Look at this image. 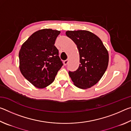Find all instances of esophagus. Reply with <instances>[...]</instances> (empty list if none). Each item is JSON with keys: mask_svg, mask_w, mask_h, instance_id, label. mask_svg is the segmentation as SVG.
Wrapping results in <instances>:
<instances>
[{"mask_svg": "<svg viewBox=\"0 0 131 131\" xmlns=\"http://www.w3.org/2000/svg\"><path fill=\"white\" fill-rule=\"evenodd\" d=\"M68 62H69V59H66V60L64 61V62H63L64 65H67V64L68 63Z\"/></svg>", "mask_w": 131, "mask_h": 131, "instance_id": "obj_1", "label": "esophagus"}]
</instances>
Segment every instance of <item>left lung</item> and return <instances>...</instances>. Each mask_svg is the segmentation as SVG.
Returning a JSON list of instances; mask_svg holds the SVG:
<instances>
[{
	"mask_svg": "<svg viewBox=\"0 0 131 131\" xmlns=\"http://www.w3.org/2000/svg\"><path fill=\"white\" fill-rule=\"evenodd\" d=\"M66 35L77 45L80 65L69 74L75 85L81 89L91 88L100 80L107 68L108 54L101 40L88 30H68Z\"/></svg>",
	"mask_w": 131,
	"mask_h": 131,
	"instance_id": "obj_1",
	"label": "left lung"
}]
</instances>
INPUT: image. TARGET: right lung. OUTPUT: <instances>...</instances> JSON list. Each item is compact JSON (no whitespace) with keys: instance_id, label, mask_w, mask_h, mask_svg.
I'll use <instances>...</instances> for the list:
<instances>
[{"instance_id":"1","label":"right lung","mask_w":131,"mask_h":131,"mask_svg":"<svg viewBox=\"0 0 131 131\" xmlns=\"http://www.w3.org/2000/svg\"><path fill=\"white\" fill-rule=\"evenodd\" d=\"M60 31L44 29L34 33L24 42L19 52V69L35 87L43 88L54 81L63 65L54 46Z\"/></svg>"}]
</instances>
